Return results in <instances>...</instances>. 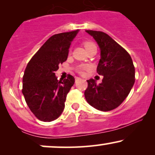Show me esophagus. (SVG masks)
I'll use <instances>...</instances> for the list:
<instances>
[{
  "mask_svg": "<svg viewBox=\"0 0 155 155\" xmlns=\"http://www.w3.org/2000/svg\"><path fill=\"white\" fill-rule=\"evenodd\" d=\"M80 79H81V78H79V77H76V78H75L76 81H78V80H80Z\"/></svg>",
  "mask_w": 155,
  "mask_h": 155,
  "instance_id": "esophagus-1",
  "label": "esophagus"
}]
</instances>
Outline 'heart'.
I'll return each instance as SVG.
<instances>
[{"instance_id": "obj_1", "label": "heart", "mask_w": 155, "mask_h": 155, "mask_svg": "<svg viewBox=\"0 0 155 155\" xmlns=\"http://www.w3.org/2000/svg\"><path fill=\"white\" fill-rule=\"evenodd\" d=\"M83 45L85 49H86V50H88V49H90V48L95 47V44L91 41H84L83 43ZM90 66L89 65L83 64V65H80L79 66H78L77 68H76V70H77V71L80 73V74H83V73L84 72V71L88 70V69H90Z\"/></svg>"}]
</instances>
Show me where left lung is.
Here are the masks:
<instances>
[{
    "label": "left lung",
    "mask_w": 155,
    "mask_h": 155,
    "mask_svg": "<svg viewBox=\"0 0 155 155\" xmlns=\"http://www.w3.org/2000/svg\"><path fill=\"white\" fill-rule=\"evenodd\" d=\"M97 41L101 59L97 67L102 82L87 80L84 96L90 106L102 111L118 107L130 92L135 83V67L130 55L108 34L101 31H86Z\"/></svg>",
    "instance_id": "obj_1"
}]
</instances>
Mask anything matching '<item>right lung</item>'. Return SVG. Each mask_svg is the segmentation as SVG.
Segmentation results:
<instances>
[{
    "instance_id": "add662e5",
    "label": "right lung",
    "mask_w": 155,
    "mask_h": 155,
    "mask_svg": "<svg viewBox=\"0 0 155 155\" xmlns=\"http://www.w3.org/2000/svg\"><path fill=\"white\" fill-rule=\"evenodd\" d=\"M79 30L53 35L28 63L22 79V94L37 119L51 122L60 116L67 94L75 82L70 74L58 80L55 73L59 64L66 61L68 49Z\"/></svg>"
}]
</instances>
